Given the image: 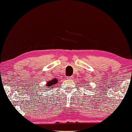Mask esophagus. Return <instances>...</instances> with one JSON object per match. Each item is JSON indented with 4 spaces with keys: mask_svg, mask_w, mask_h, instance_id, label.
<instances>
[{
    "mask_svg": "<svg viewBox=\"0 0 132 132\" xmlns=\"http://www.w3.org/2000/svg\"><path fill=\"white\" fill-rule=\"evenodd\" d=\"M73 77L72 76H68V77H67V79H73Z\"/></svg>",
    "mask_w": 132,
    "mask_h": 132,
    "instance_id": "esophagus-1",
    "label": "esophagus"
}]
</instances>
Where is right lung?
Masks as SVG:
<instances>
[{
	"instance_id": "add662e5",
	"label": "right lung",
	"mask_w": 132,
	"mask_h": 132,
	"mask_svg": "<svg viewBox=\"0 0 132 132\" xmlns=\"http://www.w3.org/2000/svg\"><path fill=\"white\" fill-rule=\"evenodd\" d=\"M57 82H58L57 79L54 78V79H52V80L48 81V82L47 83V85L46 86L47 88H49L50 89H51V88H53V87H54V86H55L54 85L57 83Z\"/></svg>"
}]
</instances>
